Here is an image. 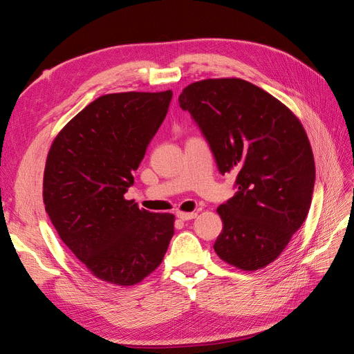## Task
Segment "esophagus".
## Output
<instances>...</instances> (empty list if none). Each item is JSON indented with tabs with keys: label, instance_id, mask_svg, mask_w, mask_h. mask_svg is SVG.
I'll use <instances>...</instances> for the list:
<instances>
[{
	"label": "esophagus",
	"instance_id": "34e87169",
	"mask_svg": "<svg viewBox=\"0 0 354 354\" xmlns=\"http://www.w3.org/2000/svg\"><path fill=\"white\" fill-rule=\"evenodd\" d=\"M196 216H198L196 212H183V211H178V212H177V217H178L180 220H183V221L195 218Z\"/></svg>",
	"mask_w": 354,
	"mask_h": 354
}]
</instances>
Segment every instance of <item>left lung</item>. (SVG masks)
Wrapping results in <instances>:
<instances>
[{
  "mask_svg": "<svg viewBox=\"0 0 354 354\" xmlns=\"http://www.w3.org/2000/svg\"><path fill=\"white\" fill-rule=\"evenodd\" d=\"M216 158L236 176V194L217 212L223 230L214 251L252 272L282 254L304 223L315 187V158L298 118L272 94L239 78L203 80L178 97Z\"/></svg>",
  "mask_w": 354,
  "mask_h": 354,
  "instance_id": "8db88e82",
  "label": "left lung"
}]
</instances>
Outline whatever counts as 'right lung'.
Here are the masks:
<instances>
[{
	"mask_svg": "<svg viewBox=\"0 0 354 354\" xmlns=\"http://www.w3.org/2000/svg\"><path fill=\"white\" fill-rule=\"evenodd\" d=\"M173 91L104 94L62 128L44 169L42 198L53 226L97 279L130 286L162 263L173 214L124 198Z\"/></svg>",
	"mask_w": 354,
	"mask_h": 354,
	"instance_id": "right-lung-1",
	"label": "right lung"
}]
</instances>
